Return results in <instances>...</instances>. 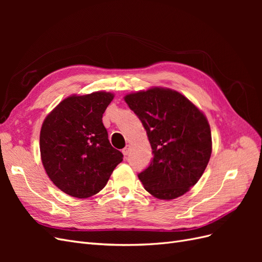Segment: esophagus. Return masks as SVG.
<instances>
[{
	"label": "esophagus",
	"instance_id": "obj_1",
	"mask_svg": "<svg viewBox=\"0 0 262 262\" xmlns=\"http://www.w3.org/2000/svg\"><path fill=\"white\" fill-rule=\"evenodd\" d=\"M122 153H123V155H124V156H128V155H129V153H130V146H129V145H126V146L122 149Z\"/></svg>",
	"mask_w": 262,
	"mask_h": 262
}]
</instances>
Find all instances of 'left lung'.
Here are the masks:
<instances>
[{
    "label": "left lung",
    "instance_id": "1",
    "mask_svg": "<svg viewBox=\"0 0 262 262\" xmlns=\"http://www.w3.org/2000/svg\"><path fill=\"white\" fill-rule=\"evenodd\" d=\"M124 100L146 130L153 160L138 177L157 199L171 200L193 187L212 153L210 124L184 95L169 89L128 94Z\"/></svg>",
    "mask_w": 262,
    "mask_h": 262
}]
</instances>
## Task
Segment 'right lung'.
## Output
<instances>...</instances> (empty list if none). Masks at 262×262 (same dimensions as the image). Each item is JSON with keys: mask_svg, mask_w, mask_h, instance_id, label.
I'll return each instance as SVG.
<instances>
[{"mask_svg": "<svg viewBox=\"0 0 262 262\" xmlns=\"http://www.w3.org/2000/svg\"><path fill=\"white\" fill-rule=\"evenodd\" d=\"M114 94L95 92L62 100L47 116L40 131V154L47 175L61 191L90 198L104 188L122 153L114 148L102 114Z\"/></svg>", "mask_w": 262, "mask_h": 262, "instance_id": "add662e5", "label": "right lung"}]
</instances>
